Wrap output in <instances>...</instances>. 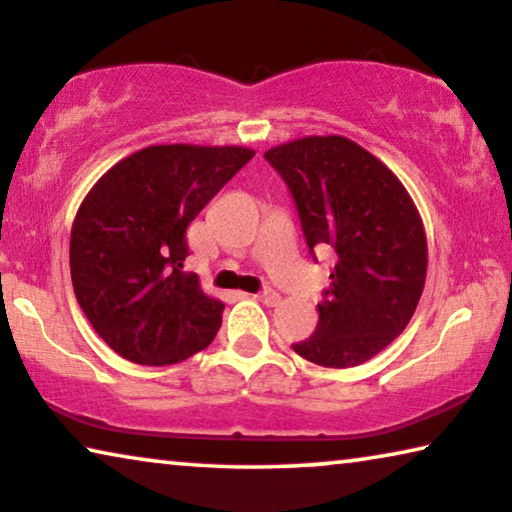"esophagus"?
Returning a JSON list of instances; mask_svg holds the SVG:
<instances>
[{
	"mask_svg": "<svg viewBox=\"0 0 512 512\" xmlns=\"http://www.w3.org/2000/svg\"><path fill=\"white\" fill-rule=\"evenodd\" d=\"M257 299L262 301V304H266V306H276L278 301H280V294L276 290H271V287H266V290H262V292L257 294Z\"/></svg>",
	"mask_w": 512,
	"mask_h": 512,
	"instance_id": "obj_1",
	"label": "esophagus"
}]
</instances>
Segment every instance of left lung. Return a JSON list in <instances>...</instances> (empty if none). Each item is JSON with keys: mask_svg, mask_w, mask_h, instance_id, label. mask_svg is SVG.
I'll return each mask as SVG.
<instances>
[{"mask_svg": "<svg viewBox=\"0 0 512 512\" xmlns=\"http://www.w3.org/2000/svg\"><path fill=\"white\" fill-rule=\"evenodd\" d=\"M297 208L308 253H334L315 334L292 348L308 362L348 369L376 357L413 318L427 276V236L399 178L343 136L271 148Z\"/></svg>", "mask_w": 512, "mask_h": 512, "instance_id": "8db88e82", "label": "left lung"}]
</instances>
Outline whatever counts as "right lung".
<instances>
[{
    "label": "right lung",
    "mask_w": 512,
    "mask_h": 512,
    "mask_svg": "<svg viewBox=\"0 0 512 512\" xmlns=\"http://www.w3.org/2000/svg\"><path fill=\"white\" fill-rule=\"evenodd\" d=\"M253 155L150 146L106 171L85 197L71 229V283L85 318L120 357L176 364L218 334L225 304L183 271L185 232Z\"/></svg>",
    "instance_id": "obj_1"
}]
</instances>
